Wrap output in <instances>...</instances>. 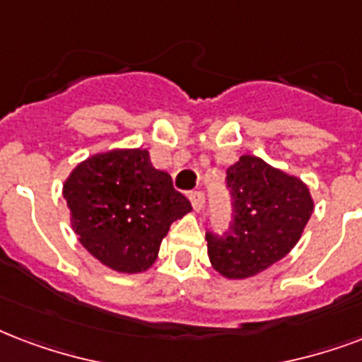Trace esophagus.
I'll list each match as a JSON object with an SVG mask.
<instances>
[{
    "instance_id": "esophagus-1",
    "label": "esophagus",
    "mask_w": 362,
    "mask_h": 362,
    "mask_svg": "<svg viewBox=\"0 0 362 362\" xmlns=\"http://www.w3.org/2000/svg\"><path fill=\"white\" fill-rule=\"evenodd\" d=\"M189 201H192V206L195 212L203 211V206H205V195L201 192H192L189 193Z\"/></svg>"
}]
</instances>
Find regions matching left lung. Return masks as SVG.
<instances>
[{
  "mask_svg": "<svg viewBox=\"0 0 362 362\" xmlns=\"http://www.w3.org/2000/svg\"><path fill=\"white\" fill-rule=\"evenodd\" d=\"M233 197L230 231L206 233L211 266L226 279L255 277L296 247L313 212L310 187L256 156L228 169Z\"/></svg>",
  "mask_w": 362,
  "mask_h": 362,
  "instance_id": "obj_1",
  "label": "left lung"
}]
</instances>
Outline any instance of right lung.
I'll return each instance as SVG.
<instances>
[{"label": "right lung", "mask_w": 362, "mask_h": 362, "mask_svg": "<svg viewBox=\"0 0 362 362\" xmlns=\"http://www.w3.org/2000/svg\"><path fill=\"white\" fill-rule=\"evenodd\" d=\"M62 195L85 250L119 273L150 269L170 224L192 211L173 178L157 170L142 148L87 157L64 180Z\"/></svg>", "instance_id": "1"}]
</instances>
